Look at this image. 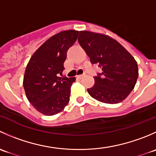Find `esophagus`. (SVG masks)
<instances>
[{
    "label": "esophagus",
    "mask_w": 156,
    "mask_h": 156,
    "mask_svg": "<svg viewBox=\"0 0 156 156\" xmlns=\"http://www.w3.org/2000/svg\"><path fill=\"white\" fill-rule=\"evenodd\" d=\"M77 78H78V79H81V78H83V75H78V76H77Z\"/></svg>",
    "instance_id": "esophagus-1"
}]
</instances>
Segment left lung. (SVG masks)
<instances>
[{
	"mask_svg": "<svg viewBox=\"0 0 156 156\" xmlns=\"http://www.w3.org/2000/svg\"><path fill=\"white\" fill-rule=\"evenodd\" d=\"M78 42L102 72L94 76V85L87 89L93 98L115 104L123 101L133 90L138 78L134 58L120 44L107 35L81 31Z\"/></svg>",
	"mask_w": 156,
	"mask_h": 156,
	"instance_id": "8db88e82",
	"label": "left lung"
}]
</instances>
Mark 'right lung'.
Listing matches in <instances>:
<instances>
[{"label": "right lung", "instance_id": "right-lung-1", "mask_svg": "<svg viewBox=\"0 0 156 156\" xmlns=\"http://www.w3.org/2000/svg\"><path fill=\"white\" fill-rule=\"evenodd\" d=\"M78 31L68 30L54 34L40 47L26 66L23 87L26 97L39 112L53 115L67 106L75 77H59L67 51L76 41Z\"/></svg>", "mask_w": 156, "mask_h": 156}]
</instances>
